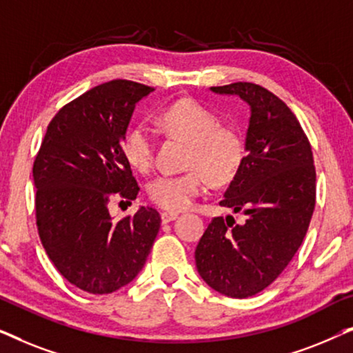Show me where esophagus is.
Instances as JSON below:
<instances>
[{
  "label": "esophagus",
  "mask_w": 353,
  "mask_h": 353,
  "mask_svg": "<svg viewBox=\"0 0 353 353\" xmlns=\"http://www.w3.org/2000/svg\"><path fill=\"white\" fill-rule=\"evenodd\" d=\"M178 216V212H162L161 219H162V223H168V221L175 220Z\"/></svg>",
  "instance_id": "1"
}]
</instances>
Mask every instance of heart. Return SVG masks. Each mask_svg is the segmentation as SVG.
<instances>
[{"label": "heart", "mask_w": 353, "mask_h": 353, "mask_svg": "<svg viewBox=\"0 0 353 353\" xmlns=\"http://www.w3.org/2000/svg\"><path fill=\"white\" fill-rule=\"evenodd\" d=\"M157 123L168 137L190 143L185 165L176 175H159L148 185L151 202L163 210L188 209L214 185L230 183L244 162V139L238 130L220 125V119L192 99H178L157 114ZM123 161L133 170L148 173L154 163V139L148 127L133 125L120 143Z\"/></svg>", "instance_id": "1"}]
</instances>
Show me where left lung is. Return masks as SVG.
<instances>
[{
    "label": "left lung",
    "instance_id": "8db88e82",
    "mask_svg": "<svg viewBox=\"0 0 353 353\" xmlns=\"http://www.w3.org/2000/svg\"><path fill=\"white\" fill-rule=\"evenodd\" d=\"M250 105L244 162L220 205L243 212L215 216L196 248V267L212 289L248 299L268 288L305 238L316 199L310 141L286 103L250 81L212 86Z\"/></svg>",
    "mask_w": 353,
    "mask_h": 353
}]
</instances>
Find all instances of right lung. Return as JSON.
Listing matches in <instances>:
<instances>
[{
  "instance_id": "obj_1",
  "label": "right lung",
  "mask_w": 353,
  "mask_h": 353,
  "mask_svg": "<svg viewBox=\"0 0 353 353\" xmlns=\"http://www.w3.org/2000/svg\"><path fill=\"white\" fill-rule=\"evenodd\" d=\"M154 91L110 80L62 105L33 162L35 219L41 244L62 276L81 291L110 294L146 263L161 228L152 207L114 221L109 204L132 202L139 186L120 141L134 104Z\"/></svg>"
}]
</instances>
